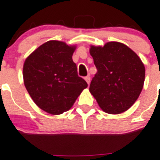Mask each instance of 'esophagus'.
Here are the masks:
<instances>
[{"instance_id":"obj_1","label":"esophagus","mask_w":160,"mask_h":160,"mask_svg":"<svg viewBox=\"0 0 160 160\" xmlns=\"http://www.w3.org/2000/svg\"><path fill=\"white\" fill-rule=\"evenodd\" d=\"M84 80H86V82L88 83V84H90V76H86V77H84Z\"/></svg>"}]
</instances>
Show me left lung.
Listing matches in <instances>:
<instances>
[{
	"instance_id": "obj_1",
	"label": "left lung",
	"mask_w": 160,
	"mask_h": 160,
	"mask_svg": "<svg viewBox=\"0 0 160 160\" xmlns=\"http://www.w3.org/2000/svg\"><path fill=\"white\" fill-rule=\"evenodd\" d=\"M98 72L89 91L108 114H120L133 105L143 88L145 67L137 53L119 42L91 46Z\"/></svg>"
}]
</instances>
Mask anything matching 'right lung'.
Instances as JSON below:
<instances>
[{
    "mask_svg": "<svg viewBox=\"0 0 160 160\" xmlns=\"http://www.w3.org/2000/svg\"><path fill=\"white\" fill-rule=\"evenodd\" d=\"M76 46L49 41L31 53L23 65V80L32 100L43 111L60 115L73 106L86 81L72 60Z\"/></svg>",
    "mask_w": 160,
    "mask_h": 160,
    "instance_id": "add662e5",
    "label": "right lung"
}]
</instances>
